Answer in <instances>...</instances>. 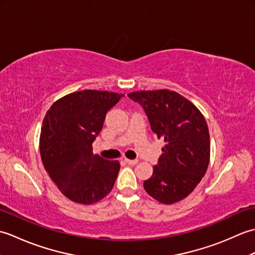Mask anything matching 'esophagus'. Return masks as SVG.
Returning <instances> with one entry per match:
<instances>
[{
    "mask_svg": "<svg viewBox=\"0 0 255 255\" xmlns=\"http://www.w3.org/2000/svg\"><path fill=\"white\" fill-rule=\"evenodd\" d=\"M126 163L129 165H136L138 163V160H129V159H125Z\"/></svg>",
    "mask_w": 255,
    "mask_h": 255,
    "instance_id": "1",
    "label": "esophagus"
}]
</instances>
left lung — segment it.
Instances as JSON below:
<instances>
[{
    "instance_id": "obj_1",
    "label": "left lung",
    "mask_w": 255,
    "mask_h": 255,
    "mask_svg": "<svg viewBox=\"0 0 255 255\" xmlns=\"http://www.w3.org/2000/svg\"><path fill=\"white\" fill-rule=\"evenodd\" d=\"M128 96L143 107L152 131L165 143L152 176L143 182L145 192L162 204L180 202L207 171V123L192 102L174 91H137Z\"/></svg>"
}]
</instances>
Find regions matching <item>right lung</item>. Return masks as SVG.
<instances>
[{
    "instance_id": "1",
    "label": "right lung",
    "mask_w": 255,
    "mask_h": 255,
    "mask_svg": "<svg viewBox=\"0 0 255 255\" xmlns=\"http://www.w3.org/2000/svg\"><path fill=\"white\" fill-rule=\"evenodd\" d=\"M124 94L107 91L73 92L56 101L42 122L39 148L48 174L74 203L90 205L110 194L121 164L93 154L92 143L106 113Z\"/></svg>"
}]
</instances>
